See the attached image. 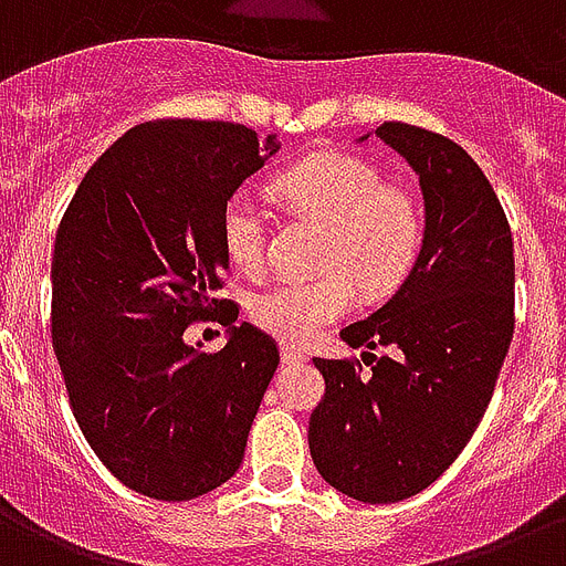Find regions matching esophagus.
Segmentation results:
<instances>
[{"label":"esophagus","instance_id":"1","mask_svg":"<svg viewBox=\"0 0 566 566\" xmlns=\"http://www.w3.org/2000/svg\"><path fill=\"white\" fill-rule=\"evenodd\" d=\"M280 359H283V365H301L306 359V354L292 345H280Z\"/></svg>","mask_w":566,"mask_h":566}]
</instances>
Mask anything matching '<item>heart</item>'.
I'll list each match as a JSON object with an SVG mask.
<instances>
[{
    "mask_svg": "<svg viewBox=\"0 0 566 566\" xmlns=\"http://www.w3.org/2000/svg\"><path fill=\"white\" fill-rule=\"evenodd\" d=\"M280 196L301 216L327 224L318 277H286L248 301V318L286 345H306L368 295H386L409 277L423 245V210L415 192L386 184L365 157L318 155L277 180ZM221 245L239 271L256 274L269 254V212L251 189L221 207Z\"/></svg>",
    "mask_w": 566,
    "mask_h": 566,
    "instance_id": "heart-1",
    "label": "heart"
}]
</instances>
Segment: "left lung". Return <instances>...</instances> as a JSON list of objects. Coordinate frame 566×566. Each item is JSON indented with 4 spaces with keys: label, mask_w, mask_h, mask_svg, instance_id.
Instances as JSON below:
<instances>
[{
    "label": "left lung",
    "mask_w": 566,
    "mask_h": 566,
    "mask_svg": "<svg viewBox=\"0 0 566 566\" xmlns=\"http://www.w3.org/2000/svg\"><path fill=\"white\" fill-rule=\"evenodd\" d=\"M377 137L418 171L423 245L388 304L342 329L371 370L354 356L315 359L327 391L310 418L321 476L374 505L420 494L459 459L514 336L512 228L476 160L418 125L386 122Z\"/></svg>",
    "instance_id": "obj_1"
}]
</instances>
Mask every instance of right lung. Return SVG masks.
Wrapping results in <instances>:
<instances>
[{"label": "right lung", "instance_id": "1", "mask_svg": "<svg viewBox=\"0 0 566 566\" xmlns=\"http://www.w3.org/2000/svg\"><path fill=\"white\" fill-rule=\"evenodd\" d=\"M265 148L274 137L262 146L237 122H143L90 166L57 224L52 347L72 415L104 468L151 500H196L237 473L277 370V342L251 324L216 354L184 342L196 321L239 318L216 297L230 269L221 207Z\"/></svg>", "mask_w": 566, "mask_h": 566}]
</instances>
